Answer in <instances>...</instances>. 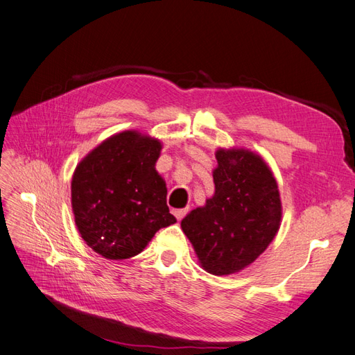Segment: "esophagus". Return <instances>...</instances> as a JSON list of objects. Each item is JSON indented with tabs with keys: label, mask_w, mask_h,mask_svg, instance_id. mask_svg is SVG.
<instances>
[{
	"label": "esophagus",
	"mask_w": 355,
	"mask_h": 355,
	"mask_svg": "<svg viewBox=\"0 0 355 355\" xmlns=\"http://www.w3.org/2000/svg\"><path fill=\"white\" fill-rule=\"evenodd\" d=\"M187 211H188V209H176V210H173V214H175L178 220H180L182 218L185 216Z\"/></svg>",
	"instance_id": "obj_1"
}]
</instances>
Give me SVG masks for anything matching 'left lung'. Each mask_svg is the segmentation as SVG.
<instances>
[{
    "label": "left lung",
    "mask_w": 355,
    "mask_h": 355,
    "mask_svg": "<svg viewBox=\"0 0 355 355\" xmlns=\"http://www.w3.org/2000/svg\"><path fill=\"white\" fill-rule=\"evenodd\" d=\"M214 196L192 210L180 227L201 266L228 275L250 265L280 228L282 201L272 171L245 149H219Z\"/></svg>",
    "instance_id": "8db88e82"
}]
</instances>
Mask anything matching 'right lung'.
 Listing matches in <instances>:
<instances>
[{
    "label": "right lung",
    "mask_w": 355,
    "mask_h": 355,
    "mask_svg": "<svg viewBox=\"0 0 355 355\" xmlns=\"http://www.w3.org/2000/svg\"><path fill=\"white\" fill-rule=\"evenodd\" d=\"M161 144L137 132L106 139L75 168L72 210L84 241L106 259L141 253L155 232L175 223L155 163Z\"/></svg>",
    "instance_id": "add662e5"
}]
</instances>
